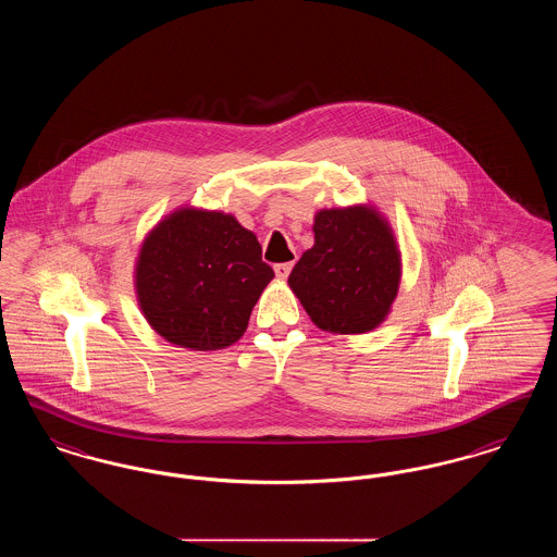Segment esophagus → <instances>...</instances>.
Listing matches in <instances>:
<instances>
[{
	"label": "esophagus",
	"instance_id": "34e87169",
	"mask_svg": "<svg viewBox=\"0 0 557 557\" xmlns=\"http://www.w3.org/2000/svg\"><path fill=\"white\" fill-rule=\"evenodd\" d=\"M273 269H275V275H277L280 280H286V277L290 275L292 263H277Z\"/></svg>",
	"mask_w": 557,
	"mask_h": 557
}]
</instances>
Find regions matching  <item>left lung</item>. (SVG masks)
Listing matches in <instances>:
<instances>
[{
    "mask_svg": "<svg viewBox=\"0 0 557 557\" xmlns=\"http://www.w3.org/2000/svg\"><path fill=\"white\" fill-rule=\"evenodd\" d=\"M315 244L288 284L313 323L334 334H363L388 315L400 259L388 223L366 207L318 212Z\"/></svg>",
    "mask_w": 557,
    "mask_h": 557,
    "instance_id": "1",
    "label": "left lung"
}]
</instances>
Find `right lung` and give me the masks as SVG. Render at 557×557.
<instances>
[{"label": "right lung", "instance_id": "obj_1", "mask_svg": "<svg viewBox=\"0 0 557 557\" xmlns=\"http://www.w3.org/2000/svg\"><path fill=\"white\" fill-rule=\"evenodd\" d=\"M257 236L223 212H173L146 238L135 269L139 307L173 345L219 350L248 327L273 280Z\"/></svg>", "mask_w": 557, "mask_h": 557}]
</instances>
